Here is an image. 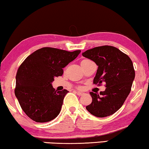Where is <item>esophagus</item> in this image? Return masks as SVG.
Listing matches in <instances>:
<instances>
[{"label": "esophagus", "mask_w": 149, "mask_h": 149, "mask_svg": "<svg viewBox=\"0 0 149 149\" xmlns=\"http://www.w3.org/2000/svg\"><path fill=\"white\" fill-rule=\"evenodd\" d=\"M75 93H76L77 95H78V96H82V95L84 94L83 92H79V91H77Z\"/></svg>", "instance_id": "esophagus-1"}]
</instances>
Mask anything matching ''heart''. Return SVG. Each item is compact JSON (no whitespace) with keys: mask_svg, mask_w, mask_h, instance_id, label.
<instances>
[{"mask_svg":"<svg viewBox=\"0 0 149 149\" xmlns=\"http://www.w3.org/2000/svg\"><path fill=\"white\" fill-rule=\"evenodd\" d=\"M83 61H89L88 59H84V60H83Z\"/></svg>","mask_w":149,"mask_h":149,"instance_id":"b5f03b06","label":"heart"}]
</instances>
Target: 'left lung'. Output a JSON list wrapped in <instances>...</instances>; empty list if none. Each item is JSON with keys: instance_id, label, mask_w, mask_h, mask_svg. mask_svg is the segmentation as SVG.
I'll list each match as a JSON object with an SVG mask.
<instances>
[{"instance_id": "8db88e82", "label": "left lung", "mask_w": 149, "mask_h": 149, "mask_svg": "<svg viewBox=\"0 0 149 149\" xmlns=\"http://www.w3.org/2000/svg\"><path fill=\"white\" fill-rule=\"evenodd\" d=\"M98 66L94 84L106 83V90L100 93L90 92L92 102L86 106L90 114L103 118L114 114L123 105L130 94L135 72L131 59L112 46L96 47L82 53Z\"/></svg>"}]
</instances>
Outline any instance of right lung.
Wrapping results in <instances>:
<instances>
[{
  "label": "right lung",
  "mask_w": 149,
  "mask_h": 149,
  "mask_svg": "<svg viewBox=\"0 0 149 149\" xmlns=\"http://www.w3.org/2000/svg\"><path fill=\"white\" fill-rule=\"evenodd\" d=\"M80 52L43 47L29 55L20 65L15 94L22 110L31 119L47 123L58 116L68 91L55 90L52 83L55 77L61 76L63 68Z\"/></svg>",
  "instance_id": "obj_1"
}]
</instances>
